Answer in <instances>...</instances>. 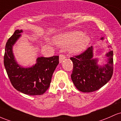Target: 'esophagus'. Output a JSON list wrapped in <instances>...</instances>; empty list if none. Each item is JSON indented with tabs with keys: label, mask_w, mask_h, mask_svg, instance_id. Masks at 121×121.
Returning <instances> with one entry per match:
<instances>
[{
	"label": "esophagus",
	"mask_w": 121,
	"mask_h": 121,
	"mask_svg": "<svg viewBox=\"0 0 121 121\" xmlns=\"http://www.w3.org/2000/svg\"><path fill=\"white\" fill-rule=\"evenodd\" d=\"M65 58H66V56H65L64 54H60V55H59V62H60V63H62V62L65 60Z\"/></svg>",
	"instance_id": "obj_1"
}]
</instances>
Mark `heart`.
<instances>
[{
	"label": "heart",
	"mask_w": 121,
	"mask_h": 121,
	"mask_svg": "<svg viewBox=\"0 0 121 121\" xmlns=\"http://www.w3.org/2000/svg\"><path fill=\"white\" fill-rule=\"evenodd\" d=\"M90 41V38L81 31H73L58 36L55 39L56 44L63 47L70 46L72 52L79 53L86 48Z\"/></svg>",
	"instance_id": "obj_1"
}]
</instances>
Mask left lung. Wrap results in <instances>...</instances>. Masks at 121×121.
Returning a JSON list of instances; mask_svg holds the SVG:
<instances>
[{
    "label": "left lung",
    "mask_w": 121,
    "mask_h": 121,
    "mask_svg": "<svg viewBox=\"0 0 121 121\" xmlns=\"http://www.w3.org/2000/svg\"><path fill=\"white\" fill-rule=\"evenodd\" d=\"M106 55L108 62L103 67H99L97 59L93 58L92 47L79 55L70 58L73 62L71 78L77 89L84 93L93 92L110 80L113 74V51H109Z\"/></svg>",
    "instance_id": "8db88e82"
}]
</instances>
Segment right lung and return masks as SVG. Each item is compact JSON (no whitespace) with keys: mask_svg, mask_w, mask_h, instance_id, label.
<instances>
[{"mask_svg":"<svg viewBox=\"0 0 121 121\" xmlns=\"http://www.w3.org/2000/svg\"><path fill=\"white\" fill-rule=\"evenodd\" d=\"M22 30H17L7 42L4 55V65L13 87L30 95L43 94L49 87L52 74L59 63V56L40 57L30 68H23L17 64L13 53V46L20 37Z\"/></svg>","mask_w":121,"mask_h":121,"instance_id":"obj_1","label":"right lung"}]
</instances>
